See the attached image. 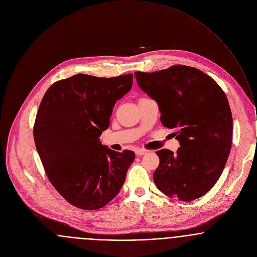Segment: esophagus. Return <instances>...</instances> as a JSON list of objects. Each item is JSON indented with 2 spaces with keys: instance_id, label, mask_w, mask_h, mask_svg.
I'll return each mask as SVG.
<instances>
[{
  "instance_id": "esophagus-1",
  "label": "esophagus",
  "mask_w": 257,
  "mask_h": 257,
  "mask_svg": "<svg viewBox=\"0 0 257 257\" xmlns=\"http://www.w3.org/2000/svg\"><path fill=\"white\" fill-rule=\"evenodd\" d=\"M136 154H137L138 156H143V155L148 154V151L145 150V149H138V150H136Z\"/></svg>"
}]
</instances>
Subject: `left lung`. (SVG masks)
I'll use <instances>...</instances> for the list:
<instances>
[{
  "instance_id": "obj_1",
  "label": "left lung",
  "mask_w": 257,
  "mask_h": 257,
  "mask_svg": "<svg viewBox=\"0 0 257 257\" xmlns=\"http://www.w3.org/2000/svg\"><path fill=\"white\" fill-rule=\"evenodd\" d=\"M135 76L180 144L176 154L166 149L156 153V185L181 201L202 196L218 180L231 149L232 114L224 91L203 72L182 65Z\"/></svg>"
}]
</instances>
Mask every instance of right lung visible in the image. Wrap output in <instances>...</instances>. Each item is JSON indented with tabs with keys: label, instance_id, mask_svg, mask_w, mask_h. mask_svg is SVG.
Segmentation results:
<instances>
[{
	"label": "right lung",
	"instance_id": "obj_1",
	"mask_svg": "<svg viewBox=\"0 0 257 257\" xmlns=\"http://www.w3.org/2000/svg\"><path fill=\"white\" fill-rule=\"evenodd\" d=\"M133 78L75 75L54 83L40 103L34 125L38 154L53 186L78 208L106 205L135 160L134 152L111 151L98 139L108 127L115 101L132 88Z\"/></svg>",
	"mask_w": 257,
	"mask_h": 257
}]
</instances>
